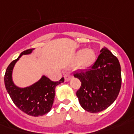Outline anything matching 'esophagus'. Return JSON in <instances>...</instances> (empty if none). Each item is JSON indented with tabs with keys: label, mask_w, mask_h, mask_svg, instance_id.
Listing matches in <instances>:
<instances>
[{
	"label": "esophagus",
	"mask_w": 134,
	"mask_h": 134,
	"mask_svg": "<svg viewBox=\"0 0 134 134\" xmlns=\"http://www.w3.org/2000/svg\"><path fill=\"white\" fill-rule=\"evenodd\" d=\"M72 78V76H71V74H66L65 76H64V79H65V81H68L70 79Z\"/></svg>",
	"instance_id": "esophagus-1"
}]
</instances>
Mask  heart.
Segmentation results:
<instances>
[{
	"mask_svg": "<svg viewBox=\"0 0 134 134\" xmlns=\"http://www.w3.org/2000/svg\"><path fill=\"white\" fill-rule=\"evenodd\" d=\"M96 59V53L92 49L79 50L75 56V61H79L82 68H86L92 65Z\"/></svg>",
	"mask_w": 134,
	"mask_h": 134,
	"instance_id": "1",
	"label": "heart"
}]
</instances>
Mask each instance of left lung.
<instances>
[{
    "label": "left lung",
    "mask_w": 134,
    "mask_h": 134,
    "mask_svg": "<svg viewBox=\"0 0 134 134\" xmlns=\"http://www.w3.org/2000/svg\"><path fill=\"white\" fill-rule=\"evenodd\" d=\"M74 76L81 83L76 92L79 103L90 113L100 112L111 106L121 86L119 61L106 48H102L89 69L76 72Z\"/></svg>",
    "instance_id": "1"
}]
</instances>
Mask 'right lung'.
Returning <instances> with one entry per match:
<instances>
[{
  "mask_svg": "<svg viewBox=\"0 0 134 134\" xmlns=\"http://www.w3.org/2000/svg\"><path fill=\"white\" fill-rule=\"evenodd\" d=\"M34 48L24 51L17 59L8 66L4 76L5 86L15 106L24 113L32 116H39L48 113L52 108L56 86L64 81V78L58 81H52L46 76L31 86L20 88L12 81V71L15 63L22 55L31 53Z\"/></svg>",
  "mask_w": 134,
  "mask_h": 134,
  "instance_id": "1",
  "label": "right lung"
}]
</instances>
